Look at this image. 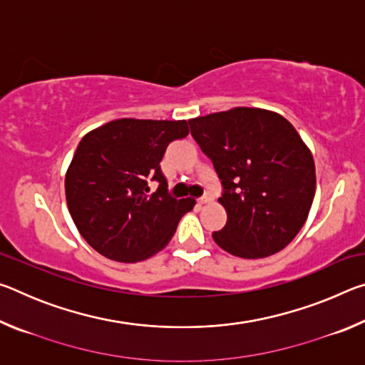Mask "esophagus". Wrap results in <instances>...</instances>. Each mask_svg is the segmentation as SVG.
<instances>
[{
    "mask_svg": "<svg viewBox=\"0 0 365 365\" xmlns=\"http://www.w3.org/2000/svg\"><path fill=\"white\" fill-rule=\"evenodd\" d=\"M209 201H211V196H202V197H200V200H197V205L202 206V205H206V202H209Z\"/></svg>",
    "mask_w": 365,
    "mask_h": 365,
    "instance_id": "obj_1",
    "label": "esophagus"
}]
</instances>
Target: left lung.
<instances>
[{
  "instance_id": "8db88e82",
  "label": "left lung",
  "mask_w": 365,
  "mask_h": 365,
  "mask_svg": "<svg viewBox=\"0 0 365 365\" xmlns=\"http://www.w3.org/2000/svg\"><path fill=\"white\" fill-rule=\"evenodd\" d=\"M191 135L224 185L227 224L212 233L243 259L275 255L293 242L316 195L312 153L285 117L233 108L190 119Z\"/></svg>"
}]
</instances>
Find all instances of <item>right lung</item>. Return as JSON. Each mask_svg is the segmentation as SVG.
Listing matches in <instances>:
<instances>
[{"mask_svg":"<svg viewBox=\"0 0 365 365\" xmlns=\"http://www.w3.org/2000/svg\"><path fill=\"white\" fill-rule=\"evenodd\" d=\"M190 133L187 120L115 119L80 140L66 172V201L91 248L117 262H140L164 250L195 200L169 196L160 159ZM161 185L149 193L147 180Z\"/></svg>","mask_w":365,"mask_h":365,"instance_id":"1","label":"right lung"}]
</instances>
